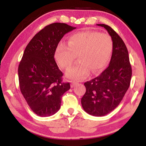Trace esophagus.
<instances>
[{
	"mask_svg": "<svg viewBox=\"0 0 146 146\" xmlns=\"http://www.w3.org/2000/svg\"><path fill=\"white\" fill-rule=\"evenodd\" d=\"M78 84V83L77 82H71V88H74V87H75V86H76Z\"/></svg>",
	"mask_w": 146,
	"mask_h": 146,
	"instance_id": "34e87169",
	"label": "esophagus"
}]
</instances>
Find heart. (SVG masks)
Segmentation results:
<instances>
[{"mask_svg": "<svg viewBox=\"0 0 146 146\" xmlns=\"http://www.w3.org/2000/svg\"><path fill=\"white\" fill-rule=\"evenodd\" d=\"M113 50V40L108 34L81 31L71 35L68 44L60 41L56 48L55 57L62 69L68 70L78 55L80 61L66 72V76L80 80L89 75L90 70L93 74L101 72L110 62Z\"/></svg>", "mask_w": 146, "mask_h": 146, "instance_id": "b5f03b06", "label": "heart"}]
</instances>
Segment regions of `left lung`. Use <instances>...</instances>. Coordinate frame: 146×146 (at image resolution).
I'll use <instances>...</instances> for the list:
<instances>
[{
	"mask_svg": "<svg viewBox=\"0 0 146 146\" xmlns=\"http://www.w3.org/2000/svg\"><path fill=\"white\" fill-rule=\"evenodd\" d=\"M108 31L113 42L110 65L97 77L84 83L86 93L81 98L86 113L102 117L119 105L129 87L132 70L127 49L120 36L104 24H97Z\"/></svg>",
	"mask_w": 146,
	"mask_h": 146,
	"instance_id": "8db88e82",
	"label": "left lung"
}]
</instances>
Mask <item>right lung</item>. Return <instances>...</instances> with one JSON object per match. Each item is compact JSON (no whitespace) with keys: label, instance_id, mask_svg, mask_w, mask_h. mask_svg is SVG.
I'll use <instances>...</instances> for the list:
<instances>
[{"label":"right lung","instance_id":"1","mask_svg":"<svg viewBox=\"0 0 146 146\" xmlns=\"http://www.w3.org/2000/svg\"><path fill=\"white\" fill-rule=\"evenodd\" d=\"M76 28L53 23L36 33L27 45L20 62V89L29 108L40 117H49L60 108L61 98L70 89L55 60L56 48L64 35Z\"/></svg>","mask_w":146,"mask_h":146}]
</instances>
